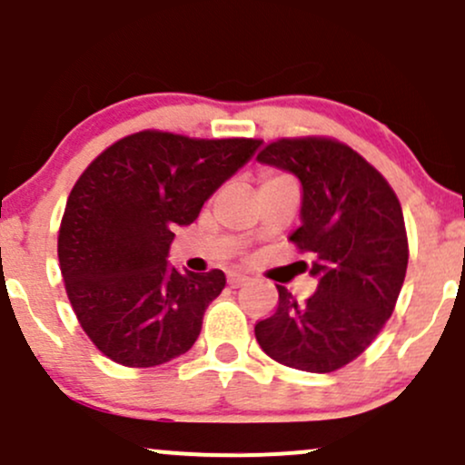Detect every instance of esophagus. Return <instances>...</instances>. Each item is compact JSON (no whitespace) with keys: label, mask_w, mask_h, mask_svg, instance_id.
Segmentation results:
<instances>
[{"label":"esophagus","mask_w":465,"mask_h":465,"mask_svg":"<svg viewBox=\"0 0 465 465\" xmlns=\"http://www.w3.org/2000/svg\"><path fill=\"white\" fill-rule=\"evenodd\" d=\"M247 281H249V278H247V276H242V273H232V276L227 278V282H229V285H232V287H241V285H245Z\"/></svg>","instance_id":"obj_1"}]
</instances>
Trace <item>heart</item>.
I'll use <instances>...</instances> for the list:
<instances>
[{
    "instance_id": "1",
    "label": "heart",
    "mask_w": 465,
    "mask_h": 465,
    "mask_svg": "<svg viewBox=\"0 0 465 465\" xmlns=\"http://www.w3.org/2000/svg\"><path fill=\"white\" fill-rule=\"evenodd\" d=\"M272 180H278V178H270V180H267V183H272Z\"/></svg>"
}]
</instances>
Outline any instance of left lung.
I'll use <instances>...</instances> for the list:
<instances>
[{
	"label": "left lung",
	"mask_w": 465,
	"mask_h": 465,
	"mask_svg": "<svg viewBox=\"0 0 465 465\" xmlns=\"http://www.w3.org/2000/svg\"><path fill=\"white\" fill-rule=\"evenodd\" d=\"M258 163L301 183V227L290 241L312 253L316 292L294 301L282 285L270 319L256 322L267 356L302 372H334L379 336L405 270L403 212L383 175L350 146L327 138L267 144Z\"/></svg>",
	"instance_id": "left-lung-1"
}]
</instances>
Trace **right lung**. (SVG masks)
Listing matches in <instances>:
<instances>
[{
  "mask_svg": "<svg viewBox=\"0 0 465 465\" xmlns=\"http://www.w3.org/2000/svg\"><path fill=\"white\" fill-rule=\"evenodd\" d=\"M261 143L140 131L97 155L73 187L57 256L66 294L95 348L126 368H153L192 350L220 270L178 272L173 229L245 167Z\"/></svg>",
  "mask_w": 465,
  "mask_h": 465,
  "instance_id": "add662e5",
  "label": "right lung"
}]
</instances>
